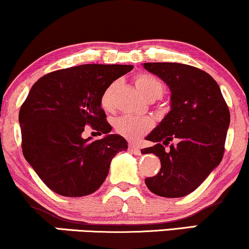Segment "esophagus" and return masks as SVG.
Segmentation results:
<instances>
[{"label":"esophagus","mask_w":249,"mask_h":249,"mask_svg":"<svg viewBox=\"0 0 249 249\" xmlns=\"http://www.w3.org/2000/svg\"><path fill=\"white\" fill-rule=\"evenodd\" d=\"M128 151H130L131 153H133V154H136V155H139L140 154L139 147H138L137 145H134V143H130V145H128Z\"/></svg>","instance_id":"1"}]
</instances>
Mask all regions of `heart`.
I'll return each instance as SVG.
<instances>
[{
	"mask_svg": "<svg viewBox=\"0 0 249 249\" xmlns=\"http://www.w3.org/2000/svg\"><path fill=\"white\" fill-rule=\"evenodd\" d=\"M134 85L137 89L149 101H154L162 96L164 89L162 83L157 77L147 73L138 74L134 77ZM117 82L110 83L101 95V107L106 111H111L115 106V92ZM153 126V123L145 117L123 116L115 122V131L119 136L128 140H138L145 136Z\"/></svg>",
	"mask_w": 249,
	"mask_h": 249,
	"instance_id": "heart-1",
	"label": "heart"
}]
</instances>
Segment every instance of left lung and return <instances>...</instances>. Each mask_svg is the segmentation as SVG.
<instances>
[{"instance_id":"8db88e82","label":"left lung","mask_w":249,"mask_h":249,"mask_svg":"<svg viewBox=\"0 0 249 249\" xmlns=\"http://www.w3.org/2000/svg\"><path fill=\"white\" fill-rule=\"evenodd\" d=\"M143 68L160 77L172 92L170 111L146 138L155 145L142 149L161 162L160 172L145 178V183L158 196H187L223 159L229 107L213 77L199 68L176 62H146ZM173 140L176 144L170 143Z\"/></svg>"}]
</instances>
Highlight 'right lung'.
<instances>
[{"mask_svg": "<svg viewBox=\"0 0 249 249\" xmlns=\"http://www.w3.org/2000/svg\"><path fill=\"white\" fill-rule=\"evenodd\" d=\"M132 65H81L52 71L32 86L19 110L25 160L51 190L66 197L95 193L127 142L112 127L101 107L110 83L132 71ZM105 134L82 138L86 126Z\"/></svg>", "mask_w": 249, "mask_h": 249, "instance_id": "add662e5", "label": "right lung"}]
</instances>
